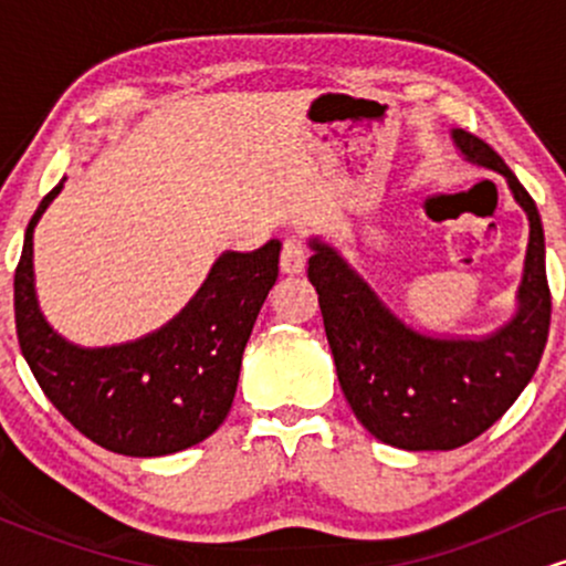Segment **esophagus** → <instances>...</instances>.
<instances>
[{
	"label": "esophagus",
	"instance_id": "34e87169",
	"mask_svg": "<svg viewBox=\"0 0 566 566\" xmlns=\"http://www.w3.org/2000/svg\"><path fill=\"white\" fill-rule=\"evenodd\" d=\"M279 265H282L284 274H290V276L301 274V271L305 269V247L301 244V239H295V237L284 239Z\"/></svg>",
	"mask_w": 566,
	"mask_h": 566
}]
</instances>
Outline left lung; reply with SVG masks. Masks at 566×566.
<instances>
[{"instance_id":"obj_1","label":"left lung","mask_w":566,"mask_h":566,"mask_svg":"<svg viewBox=\"0 0 566 566\" xmlns=\"http://www.w3.org/2000/svg\"><path fill=\"white\" fill-rule=\"evenodd\" d=\"M452 143L471 165L503 175L527 212L530 244L516 314L479 337L431 335L394 314L340 250L311 237L308 279L319 292L324 333L359 423L399 450H454L505 415L532 380L548 340L551 292L545 279L541 212L503 159L465 129Z\"/></svg>"}]
</instances>
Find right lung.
<instances>
[{"instance_id":"1","label":"right lung","mask_w":566,"mask_h":566,"mask_svg":"<svg viewBox=\"0 0 566 566\" xmlns=\"http://www.w3.org/2000/svg\"><path fill=\"white\" fill-rule=\"evenodd\" d=\"M66 178L36 207L15 269V329L44 396L103 450L159 458L199 444L223 423L242 354L279 276L282 242L226 250L180 314L138 340L84 348L44 319L34 284V229Z\"/></svg>"}]
</instances>
